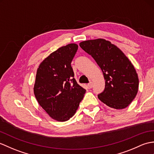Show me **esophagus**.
Returning <instances> with one entry per match:
<instances>
[{
    "mask_svg": "<svg viewBox=\"0 0 154 154\" xmlns=\"http://www.w3.org/2000/svg\"><path fill=\"white\" fill-rule=\"evenodd\" d=\"M88 87L89 88H92V87H93V83H92V81H91L90 83H89L88 84Z\"/></svg>",
    "mask_w": 154,
    "mask_h": 154,
    "instance_id": "esophagus-1",
    "label": "esophagus"
}]
</instances>
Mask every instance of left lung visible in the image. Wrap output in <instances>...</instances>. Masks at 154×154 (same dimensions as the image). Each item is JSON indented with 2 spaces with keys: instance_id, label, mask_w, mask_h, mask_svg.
I'll return each mask as SVG.
<instances>
[{
  "instance_id": "left-lung-1",
  "label": "left lung",
  "mask_w": 154,
  "mask_h": 154,
  "mask_svg": "<svg viewBox=\"0 0 154 154\" xmlns=\"http://www.w3.org/2000/svg\"><path fill=\"white\" fill-rule=\"evenodd\" d=\"M81 48L94 59L102 71L105 88L98 97L112 108L124 109L137 94L138 74L131 61L117 46L103 38L81 42Z\"/></svg>"
}]
</instances>
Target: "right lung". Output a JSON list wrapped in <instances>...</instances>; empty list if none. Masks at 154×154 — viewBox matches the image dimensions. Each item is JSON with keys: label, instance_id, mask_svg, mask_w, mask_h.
I'll list each match as a JSON object with an SVG mask.
<instances>
[{"label": "right lung", "instance_id": "1", "mask_svg": "<svg viewBox=\"0 0 154 154\" xmlns=\"http://www.w3.org/2000/svg\"><path fill=\"white\" fill-rule=\"evenodd\" d=\"M78 45L62 46L39 65L35 77L34 94L48 116L58 121H66L75 113L86 92L73 78L71 66Z\"/></svg>", "mask_w": 154, "mask_h": 154}]
</instances>
